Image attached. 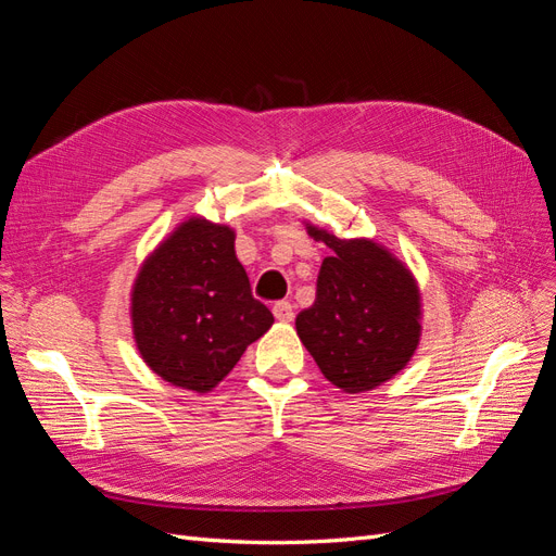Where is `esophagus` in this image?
Returning a JSON list of instances; mask_svg holds the SVG:
<instances>
[{
  "label": "esophagus",
  "mask_w": 556,
  "mask_h": 556,
  "mask_svg": "<svg viewBox=\"0 0 556 556\" xmlns=\"http://www.w3.org/2000/svg\"><path fill=\"white\" fill-rule=\"evenodd\" d=\"M274 315L276 319H280V323H292L294 319V308L290 301H276L274 304Z\"/></svg>",
  "instance_id": "esophagus-1"
}]
</instances>
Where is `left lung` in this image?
Masks as SVG:
<instances>
[{
  "label": "left lung",
  "mask_w": 556,
  "mask_h": 556,
  "mask_svg": "<svg viewBox=\"0 0 556 556\" xmlns=\"http://www.w3.org/2000/svg\"><path fill=\"white\" fill-rule=\"evenodd\" d=\"M323 241L315 304L296 315V333L323 376L348 394L376 390L408 366L422 336V296L410 268L374 239H339L306 223Z\"/></svg>",
  "instance_id": "left-lung-1"
}]
</instances>
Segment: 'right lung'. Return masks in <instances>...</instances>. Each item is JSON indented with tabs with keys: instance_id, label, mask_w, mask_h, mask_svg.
<instances>
[{
	"instance_id": "obj_1",
	"label": "right lung",
	"mask_w": 556,
	"mask_h": 556,
	"mask_svg": "<svg viewBox=\"0 0 556 556\" xmlns=\"http://www.w3.org/2000/svg\"><path fill=\"white\" fill-rule=\"evenodd\" d=\"M237 233L192 215L143 260L131 285L134 343L150 371L206 394L274 325L250 292Z\"/></svg>"
}]
</instances>
